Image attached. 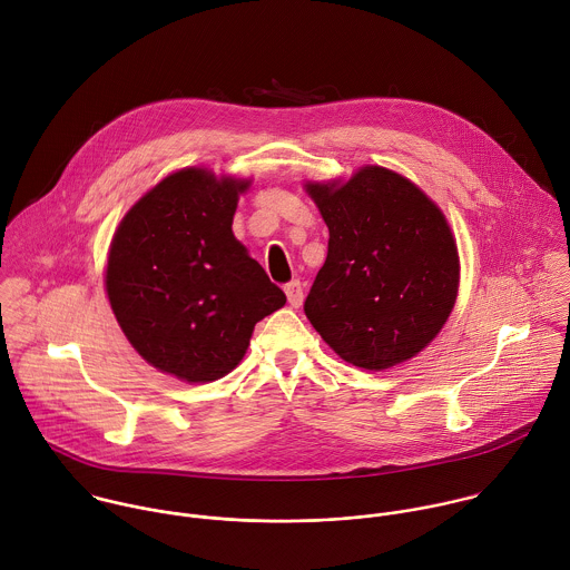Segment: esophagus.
I'll return each instance as SVG.
<instances>
[{"mask_svg": "<svg viewBox=\"0 0 570 570\" xmlns=\"http://www.w3.org/2000/svg\"><path fill=\"white\" fill-rule=\"evenodd\" d=\"M284 291H286L288 304H291L293 308H299L302 302H304V286H302V282H299V279H293V282H288V284L284 286Z\"/></svg>", "mask_w": 570, "mask_h": 570, "instance_id": "obj_1", "label": "esophagus"}]
</instances>
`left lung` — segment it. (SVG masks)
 <instances>
[{"instance_id":"obj_1","label":"left lung","mask_w":570,"mask_h":570,"mask_svg":"<svg viewBox=\"0 0 570 570\" xmlns=\"http://www.w3.org/2000/svg\"><path fill=\"white\" fill-rule=\"evenodd\" d=\"M328 226V255L304 313L348 364L384 371L446 324L460 286L444 213L411 179L364 166L348 181H306Z\"/></svg>"}]
</instances>
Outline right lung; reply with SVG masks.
<instances>
[{"label":"right lung","mask_w":570,"mask_h":570,"mask_svg":"<svg viewBox=\"0 0 570 570\" xmlns=\"http://www.w3.org/2000/svg\"><path fill=\"white\" fill-rule=\"evenodd\" d=\"M248 186L181 168L124 215L110 242L106 293L117 324L150 366L190 384L228 375L255 324L286 304L230 228Z\"/></svg>","instance_id":"right-lung-1"}]
</instances>
